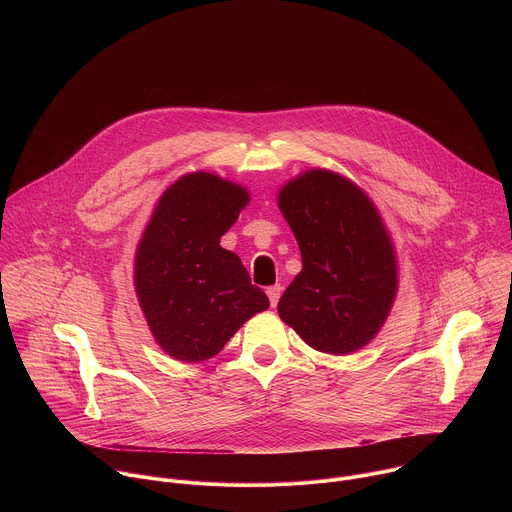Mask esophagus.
Listing matches in <instances>:
<instances>
[{"instance_id":"obj_1","label":"esophagus","mask_w":512,"mask_h":512,"mask_svg":"<svg viewBox=\"0 0 512 512\" xmlns=\"http://www.w3.org/2000/svg\"><path fill=\"white\" fill-rule=\"evenodd\" d=\"M279 296H281V285H271V287H267V298H269V302H271L273 308L277 306Z\"/></svg>"}]
</instances>
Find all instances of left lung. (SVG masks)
Segmentation results:
<instances>
[{
    "label": "left lung",
    "mask_w": 512,
    "mask_h": 512,
    "mask_svg": "<svg viewBox=\"0 0 512 512\" xmlns=\"http://www.w3.org/2000/svg\"><path fill=\"white\" fill-rule=\"evenodd\" d=\"M277 206L302 251L279 318L326 354L367 346L399 289L395 245L375 202L346 176L312 168L281 186Z\"/></svg>",
    "instance_id": "1"
}]
</instances>
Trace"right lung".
<instances>
[{
  "label": "right lung",
  "instance_id": "1",
  "mask_svg": "<svg viewBox=\"0 0 512 512\" xmlns=\"http://www.w3.org/2000/svg\"><path fill=\"white\" fill-rule=\"evenodd\" d=\"M251 194L212 172H190L160 196L135 249L133 285L158 346L180 362L221 352L269 308L239 255L221 247Z\"/></svg>",
  "mask_w": 512,
  "mask_h": 512
}]
</instances>
